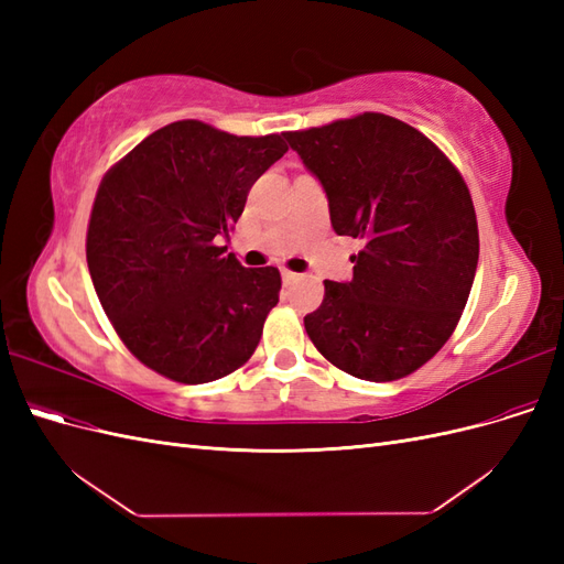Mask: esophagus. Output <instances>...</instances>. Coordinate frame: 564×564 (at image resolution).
Returning <instances> with one entry per match:
<instances>
[{
  "mask_svg": "<svg viewBox=\"0 0 564 564\" xmlns=\"http://www.w3.org/2000/svg\"><path fill=\"white\" fill-rule=\"evenodd\" d=\"M299 278L301 275H296V272H292V270H282V282L284 284H294Z\"/></svg>",
  "mask_w": 564,
  "mask_h": 564,
  "instance_id": "34e87169",
  "label": "esophagus"
}]
</instances>
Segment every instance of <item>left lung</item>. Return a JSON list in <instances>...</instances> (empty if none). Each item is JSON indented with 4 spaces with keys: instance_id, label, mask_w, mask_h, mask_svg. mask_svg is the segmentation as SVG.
<instances>
[{
    "instance_id": "8db88e82",
    "label": "left lung",
    "mask_w": 564,
    "mask_h": 564,
    "mask_svg": "<svg viewBox=\"0 0 564 564\" xmlns=\"http://www.w3.org/2000/svg\"><path fill=\"white\" fill-rule=\"evenodd\" d=\"M284 139L319 178L334 230L362 240L352 280H324L305 332L355 379L409 377L447 344L475 280L480 235L464 176L419 129L381 112Z\"/></svg>"
}]
</instances>
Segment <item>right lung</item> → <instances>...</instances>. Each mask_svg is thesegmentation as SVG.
Masks as SVG:
<instances>
[{
	"label": "right lung",
	"instance_id": "1",
	"mask_svg": "<svg viewBox=\"0 0 564 564\" xmlns=\"http://www.w3.org/2000/svg\"><path fill=\"white\" fill-rule=\"evenodd\" d=\"M286 143L235 135L199 119L150 133L108 169L87 230L100 305L133 357L178 383L240 369L280 301L278 268H245L214 240Z\"/></svg>",
	"mask_w": 564,
	"mask_h": 564
}]
</instances>
